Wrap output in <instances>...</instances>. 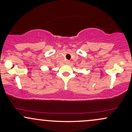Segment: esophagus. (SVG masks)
Returning a JSON list of instances; mask_svg holds the SVG:
<instances>
[{
    "instance_id": "1",
    "label": "esophagus",
    "mask_w": 132,
    "mask_h": 132,
    "mask_svg": "<svg viewBox=\"0 0 132 132\" xmlns=\"http://www.w3.org/2000/svg\"><path fill=\"white\" fill-rule=\"evenodd\" d=\"M66 64H69V63H70V61H69V60H67V61H66Z\"/></svg>"
}]
</instances>
